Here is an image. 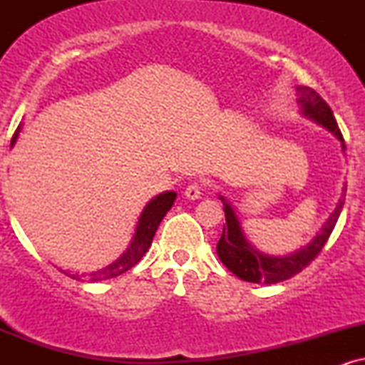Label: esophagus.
Segmentation results:
<instances>
[{
  "mask_svg": "<svg viewBox=\"0 0 365 365\" xmlns=\"http://www.w3.org/2000/svg\"><path fill=\"white\" fill-rule=\"evenodd\" d=\"M183 195H185L187 199H190V200L200 199V195H202V185H200L199 182L190 183V185L185 188V192H183Z\"/></svg>",
  "mask_w": 365,
  "mask_h": 365,
  "instance_id": "1",
  "label": "esophagus"
}]
</instances>
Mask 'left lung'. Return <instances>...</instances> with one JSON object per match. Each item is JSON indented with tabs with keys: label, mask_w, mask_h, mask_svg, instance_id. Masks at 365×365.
Here are the masks:
<instances>
[{
	"label": "left lung",
	"mask_w": 365,
	"mask_h": 365,
	"mask_svg": "<svg viewBox=\"0 0 365 365\" xmlns=\"http://www.w3.org/2000/svg\"><path fill=\"white\" fill-rule=\"evenodd\" d=\"M297 103H299L302 116L307 120L314 121V123L321 125L326 130H329L341 144V153H345V142H343L341 132L338 128L336 120H334L333 111L326 104L324 99L317 94L316 91L311 87L305 86H297ZM346 190V187L343 188V192ZM223 202L225 216H226V225L223 226V235H221L220 242H217V257L220 261L232 271L233 274L238 276L240 279L249 283H262V284H273L284 282V279L292 278L297 273L304 269L305 266H309L314 261L317 254L321 252V249L324 247L326 242L333 232L334 225H336L338 217L345 204V194H341L338 199L336 207L333 209L328 220L324 221V225L321 226L319 232L316 233V237L309 242L307 245H304L302 249L295 250V252L288 255H271L264 254L261 250H257L250 244L249 238L245 237L244 228H242L240 220H238L235 209H233L230 200L225 195H217Z\"/></svg>",
	"instance_id": "obj_1"
}]
</instances>
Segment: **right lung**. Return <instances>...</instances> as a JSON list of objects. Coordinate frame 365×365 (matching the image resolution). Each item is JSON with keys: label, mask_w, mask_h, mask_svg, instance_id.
<instances>
[{"label": "right lung", "mask_w": 365, "mask_h": 365, "mask_svg": "<svg viewBox=\"0 0 365 365\" xmlns=\"http://www.w3.org/2000/svg\"><path fill=\"white\" fill-rule=\"evenodd\" d=\"M20 130H22V127L16 128L10 148L15 145V142L20 135ZM175 199H177V192H163V194L153 197V199L145 204V207L142 209L139 216V221H137L135 225V230H133L132 240H130L127 250H125L115 262H111L110 266L103 267V269L99 271H92L89 274H72L68 273V271H65V273L72 276L73 279H81V282H103V279L116 278V276L123 274L125 271L130 269V267L135 266V264L144 257V254L148 252L150 244H153L154 233H156L159 223H161L163 217L166 216V212L170 211L171 206H173Z\"/></svg>", "instance_id": "add662e5"}]
</instances>
